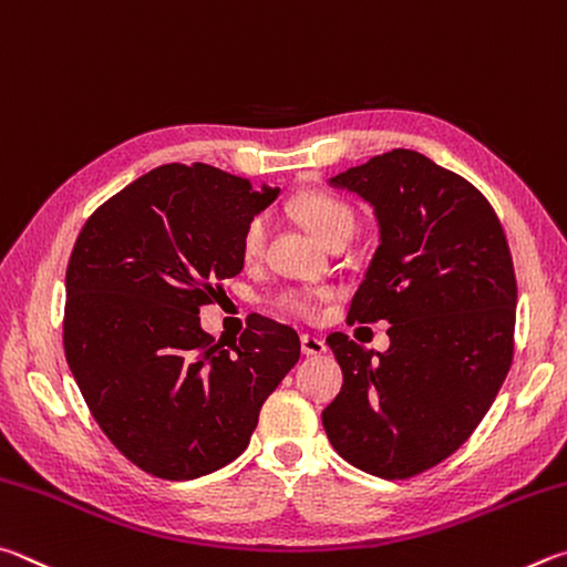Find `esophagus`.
<instances>
[{"instance_id":"obj_1","label":"esophagus","mask_w":567,"mask_h":567,"mask_svg":"<svg viewBox=\"0 0 567 567\" xmlns=\"http://www.w3.org/2000/svg\"><path fill=\"white\" fill-rule=\"evenodd\" d=\"M301 351H303V355H321V353H326V341L319 339V336L303 333L301 336Z\"/></svg>"}]
</instances>
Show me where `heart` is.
I'll list each match as a JSON object with an SVG mask.
<instances>
[{"instance_id": "b5f03b06", "label": "heart", "mask_w": 567, "mask_h": 567, "mask_svg": "<svg viewBox=\"0 0 567 567\" xmlns=\"http://www.w3.org/2000/svg\"><path fill=\"white\" fill-rule=\"evenodd\" d=\"M293 214L301 218V224L319 238L323 244H331L336 236H353L355 228V214L353 208L343 202V198L326 194V192H306L296 196ZM268 236V221L264 216H256L246 224L241 236V256L246 264H254L264 256ZM326 293H286L284 306L293 313L311 316L319 313V303Z\"/></svg>"}]
</instances>
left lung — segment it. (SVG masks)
<instances>
[{
    "label": "left lung",
    "instance_id": "obj_1",
    "mask_svg": "<svg viewBox=\"0 0 567 567\" xmlns=\"http://www.w3.org/2000/svg\"><path fill=\"white\" fill-rule=\"evenodd\" d=\"M361 196L379 248L351 321L385 319L389 351L331 333L343 371L323 429L343 461L379 478H411L468 441L513 361V258L478 188L411 148L329 178Z\"/></svg>",
    "mask_w": 567,
    "mask_h": 567
}]
</instances>
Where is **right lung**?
<instances>
[{
  "instance_id": "add662e5",
  "label": "right lung",
  "mask_w": 567,
  "mask_h": 567,
  "mask_svg": "<svg viewBox=\"0 0 567 567\" xmlns=\"http://www.w3.org/2000/svg\"><path fill=\"white\" fill-rule=\"evenodd\" d=\"M278 192L206 164H166L99 206L76 238L69 371L106 439L156 478L192 481L238 458L299 361L291 326L256 316L231 353L198 323L216 284L241 274L244 228Z\"/></svg>"
}]
</instances>
